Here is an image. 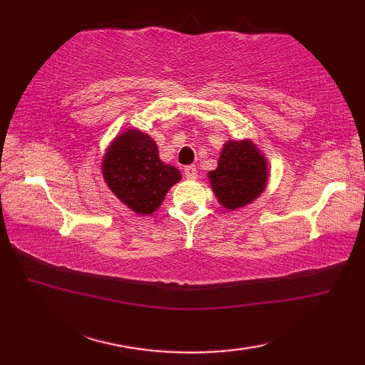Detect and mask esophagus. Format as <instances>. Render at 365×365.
Here are the masks:
<instances>
[{
  "instance_id": "esophagus-1",
  "label": "esophagus",
  "mask_w": 365,
  "mask_h": 365,
  "mask_svg": "<svg viewBox=\"0 0 365 365\" xmlns=\"http://www.w3.org/2000/svg\"><path fill=\"white\" fill-rule=\"evenodd\" d=\"M183 174H185V177H187V178H191V180H195V178L197 177V168L195 165L185 166Z\"/></svg>"
}]
</instances>
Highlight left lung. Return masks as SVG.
<instances>
[{"label":"left lung","instance_id":"8db88e82","mask_svg":"<svg viewBox=\"0 0 365 365\" xmlns=\"http://www.w3.org/2000/svg\"><path fill=\"white\" fill-rule=\"evenodd\" d=\"M210 183L220 202L235 210L252 202L267 185V161L251 141H229L218 168L210 170Z\"/></svg>","mask_w":365,"mask_h":365}]
</instances>
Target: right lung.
Returning a JSON list of instances; mask_svg holds the SVG:
<instances>
[{
	"mask_svg": "<svg viewBox=\"0 0 365 365\" xmlns=\"http://www.w3.org/2000/svg\"><path fill=\"white\" fill-rule=\"evenodd\" d=\"M102 169L110 190L139 215L157 210L168 190L180 180V173L160 160L157 144L138 130L114 139Z\"/></svg>",
	"mask_w": 365,
	"mask_h": 365,
	"instance_id": "right-lung-1",
	"label": "right lung"
}]
</instances>
